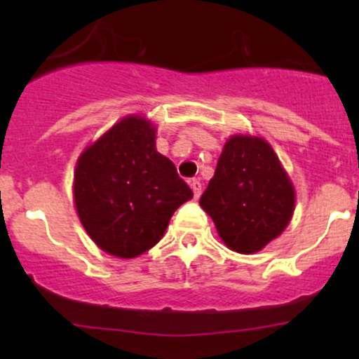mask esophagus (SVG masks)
<instances>
[{"instance_id":"34e87169","label":"esophagus","mask_w":359,"mask_h":359,"mask_svg":"<svg viewBox=\"0 0 359 359\" xmlns=\"http://www.w3.org/2000/svg\"><path fill=\"white\" fill-rule=\"evenodd\" d=\"M189 184H191V189H193V193H194V200H198V198H200V194H201L200 179H193Z\"/></svg>"}]
</instances>
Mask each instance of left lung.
I'll list each match as a JSON object with an SVG mask.
<instances>
[{
	"mask_svg": "<svg viewBox=\"0 0 359 359\" xmlns=\"http://www.w3.org/2000/svg\"><path fill=\"white\" fill-rule=\"evenodd\" d=\"M200 205L213 219L227 247L253 253L288 226L295 193L266 140L234 135L224 146Z\"/></svg>",
	"mask_w": 359,
	"mask_h": 359,
	"instance_id": "8db88e82",
	"label": "left lung"
}]
</instances>
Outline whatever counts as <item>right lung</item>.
<instances>
[{
    "mask_svg": "<svg viewBox=\"0 0 359 359\" xmlns=\"http://www.w3.org/2000/svg\"><path fill=\"white\" fill-rule=\"evenodd\" d=\"M147 119H121L78 159L74 201L86 233L104 252L132 259L153 248L193 191L156 151Z\"/></svg>",
    "mask_w": 359,
    "mask_h": 359,
    "instance_id": "obj_1",
    "label": "right lung"
}]
</instances>
